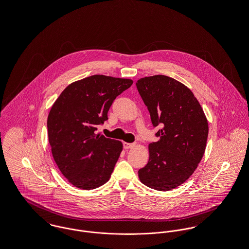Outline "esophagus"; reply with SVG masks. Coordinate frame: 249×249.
Segmentation results:
<instances>
[{"label":"esophagus","mask_w":249,"mask_h":249,"mask_svg":"<svg viewBox=\"0 0 249 249\" xmlns=\"http://www.w3.org/2000/svg\"><path fill=\"white\" fill-rule=\"evenodd\" d=\"M133 146H134V144H133V143H126V142H124V143H123V146H124V148H125V149L132 148Z\"/></svg>","instance_id":"34e87169"}]
</instances>
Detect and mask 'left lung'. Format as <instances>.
Returning a JSON list of instances; mask_svg holds the SVG:
<instances>
[{"mask_svg":"<svg viewBox=\"0 0 249 249\" xmlns=\"http://www.w3.org/2000/svg\"><path fill=\"white\" fill-rule=\"evenodd\" d=\"M158 142L149 144V159L139 169L143 184L169 191L187 180L201 161L209 132L204 112L189 88L175 79L155 75L137 81Z\"/></svg>","mask_w":249,"mask_h":249,"instance_id":"8db88e82","label":"left lung"}]
</instances>
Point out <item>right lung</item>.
Segmentation results:
<instances>
[{
    "label": "right lung",
    "mask_w": 249,
    "mask_h": 249,
    "mask_svg": "<svg viewBox=\"0 0 249 249\" xmlns=\"http://www.w3.org/2000/svg\"><path fill=\"white\" fill-rule=\"evenodd\" d=\"M132 85L130 79L93 75L70 85L53 105L47 121L52 153L77 188L95 189L110 178L123 146L96 131L117 96Z\"/></svg>",
    "instance_id": "add662e5"
}]
</instances>
